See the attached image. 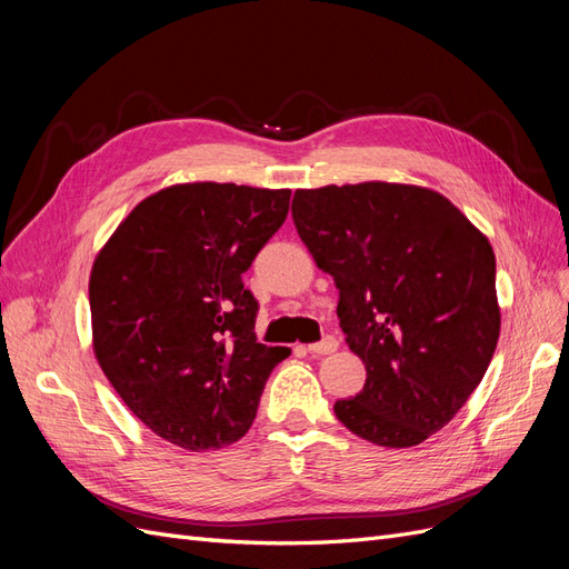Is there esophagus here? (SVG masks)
Returning <instances> with one entry per match:
<instances>
[{
    "mask_svg": "<svg viewBox=\"0 0 569 569\" xmlns=\"http://www.w3.org/2000/svg\"><path fill=\"white\" fill-rule=\"evenodd\" d=\"M337 349H339V339L335 335H327L325 339H320V341H316V343H311V347H308V351L316 353V356L335 353Z\"/></svg>",
    "mask_w": 569,
    "mask_h": 569,
    "instance_id": "1",
    "label": "esophagus"
}]
</instances>
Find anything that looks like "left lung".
<instances>
[{
	"instance_id": "left-lung-1",
	"label": "left lung",
	"mask_w": 569,
	"mask_h": 569,
	"mask_svg": "<svg viewBox=\"0 0 569 569\" xmlns=\"http://www.w3.org/2000/svg\"><path fill=\"white\" fill-rule=\"evenodd\" d=\"M291 218L335 278L339 325L368 372L335 416L387 449L422 443L453 420L496 351L489 239L439 192L396 182L297 189Z\"/></svg>"
}]
</instances>
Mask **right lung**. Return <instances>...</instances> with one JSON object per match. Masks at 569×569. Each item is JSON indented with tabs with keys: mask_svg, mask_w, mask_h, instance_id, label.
Masks as SVG:
<instances>
[{
	"mask_svg": "<svg viewBox=\"0 0 569 569\" xmlns=\"http://www.w3.org/2000/svg\"><path fill=\"white\" fill-rule=\"evenodd\" d=\"M289 189L187 182L147 197L90 274L101 370L153 435L187 451L242 439L272 368L291 353L256 341L242 272L280 230Z\"/></svg>",
	"mask_w": 569,
	"mask_h": 569,
	"instance_id": "add662e5",
	"label": "right lung"
}]
</instances>
